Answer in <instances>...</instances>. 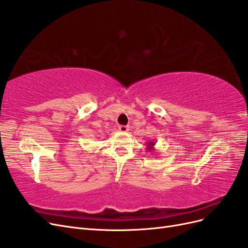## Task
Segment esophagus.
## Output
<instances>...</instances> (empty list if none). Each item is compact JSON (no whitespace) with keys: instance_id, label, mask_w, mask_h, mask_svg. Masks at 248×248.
Segmentation results:
<instances>
[{"instance_id":"1","label":"esophagus","mask_w":248,"mask_h":248,"mask_svg":"<svg viewBox=\"0 0 248 248\" xmlns=\"http://www.w3.org/2000/svg\"><path fill=\"white\" fill-rule=\"evenodd\" d=\"M118 129H119V131L123 132V133H126L127 131H129V126H126V125H119Z\"/></svg>"}]
</instances>
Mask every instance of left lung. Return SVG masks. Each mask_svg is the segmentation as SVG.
<instances>
[{
  "label": "left lung",
  "instance_id": "1",
  "mask_svg": "<svg viewBox=\"0 0 248 248\" xmlns=\"http://www.w3.org/2000/svg\"><path fill=\"white\" fill-rule=\"evenodd\" d=\"M146 143H147V144H146V149H147V151H150V153H153V151L155 150V141L150 140V141H148V142H146Z\"/></svg>",
  "mask_w": 248,
  "mask_h": 248
}]
</instances>
